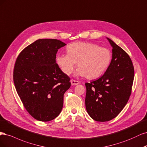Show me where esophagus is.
Returning a JSON list of instances; mask_svg holds the SVG:
<instances>
[{
	"mask_svg": "<svg viewBox=\"0 0 147 147\" xmlns=\"http://www.w3.org/2000/svg\"><path fill=\"white\" fill-rule=\"evenodd\" d=\"M71 83L73 86H74V85H78L79 84V82L78 81V80L71 79Z\"/></svg>",
	"mask_w": 147,
	"mask_h": 147,
	"instance_id": "obj_1",
	"label": "esophagus"
}]
</instances>
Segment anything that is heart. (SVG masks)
Listing matches in <instances>:
<instances>
[{
  "label": "heart",
  "instance_id": "1",
  "mask_svg": "<svg viewBox=\"0 0 147 147\" xmlns=\"http://www.w3.org/2000/svg\"><path fill=\"white\" fill-rule=\"evenodd\" d=\"M66 51L67 54L57 55L56 62L67 75L72 73L77 63L76 75L97 78L105 73L112 59L109 49L91 42H73L67 46Z\"/></svg>",
  "mask_w": 147,
  "mask_h": 147
}]
</instances>
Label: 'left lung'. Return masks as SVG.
I'll return each instance as SVG.
<instances>
[{"label": "left lung", "instance_id": "obj_1", "mask_svg": "<svg viewBox=\"0 0 147 147\" xmlns=\"http://www.w3.org/2000/svg\"><path fill=\"white\" fill-rule=\"evenodd\" d=\"M112 47V59L105 73L86 83V110L93 120L107 121L115 118L129 100L134 69L129 55L107 38Z\"/></svg>", "mask_w": 147, "mask_h": 147}]
</instances>
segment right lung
I'll return each mask as SVG.
<instances>
[{"mask_svg":"<svg viewBox=\"0 0 147 147\" xmlns=\"http://www.w3.org/2000/svg\"><path fill=\"white\" fill-rule=\"evenodd\" d=\"M66 45L56 39H39L24 49L16 60L13 80L27 111L36 120L49 121L61 111L70 78L56 63L58 49Z\"/></svg>","mask_w":147,"mask_h":147,"instance_id":"right-lung-1","label":"right lung"}]
</instances>
